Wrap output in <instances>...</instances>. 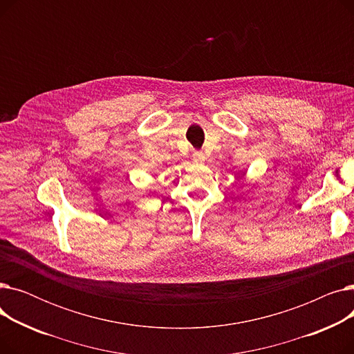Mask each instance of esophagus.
<instances>
[{
  "instance_id": "1",
  "label": "esophagus",
  "mask_w": 354,
  "mask_h": 354,
  "mask_svg": "<svg viewBox=\"0 0 354 354\" xmlns=\"http://www.w3.org/2000/svg\"><path fill=\"white\" fill-rule=\"evenodd\" d=\"M192 158H194L195 162H203V159H205V155H203L201 151H195Z\"/></svg>"
}]
</instances>
